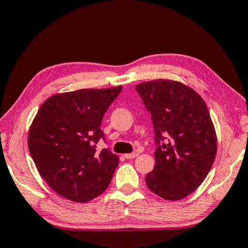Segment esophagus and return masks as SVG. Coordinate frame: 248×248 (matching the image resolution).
<instances>
[{
	"label": "esophagus",
	"mask_w": 248,
	"mask_h": 248,
	"mask_svg": "<svg viewBox=\"0 0 248 248\" xmlns=\"http://www.w3.org/2000/svg\"><path fill=\"white\" fill-rule=\"evenodd\" d=\"M137 155H139V153H136V152L127 153V155H124V158H126V159H134V158H136Z\"/></svg>",
	"instance_id": "esophagus-1"
}]
</instances>
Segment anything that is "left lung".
<instances>
[{
    "label": "left lung",
    "instance_id": "1",
    "mask_svg": "<svg viewBox=\"0 0 248 248\" xmlns=\"http://www.w3.org/2000/svg\"><path fill=\"white\" fill-rule=\"evenodd\" d=\"M135 89L151 113L155 134V165L145 177L147 187L166 200L186 198L207 176L217 152L207 105L192 88L174 80L145 81Z\"/></svg>",
    "mask_w": 248,
    "mask_h": 248
}]
</instances>
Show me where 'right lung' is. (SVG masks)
<instances>
[{"instance_id": "obj_1", "label": "right lung", "mask_w": 248, "mask_h": 248, "mask_svg": "<svg viewBox=\"0 0 248 248\" xmlns=\"http://www.w3.org/2000/svg\"><path fill=\"white\" fill-rule=\"evenodd\" d=\"M122 86L56 93L40 106L28 131V150L46 184L71 202H88L108 186L119 156L97 151L101 124Z\"/></svg>"}]
</instances>
